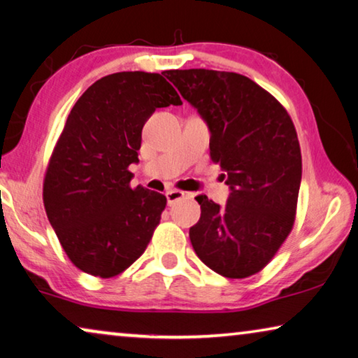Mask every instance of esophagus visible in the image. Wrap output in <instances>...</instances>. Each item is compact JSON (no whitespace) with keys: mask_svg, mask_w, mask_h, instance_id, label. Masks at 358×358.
Masks as SVG:
<instances>
[{"mask_svg":"<svg viewBox=\"0 0 358 358\" xmlns=\"http://www.w3.org/2000/svg\"><path fill=\"white\" fill-rule=\"evenodd\" d=\"M165 196H167V204L172 206L173 202H177L188 196V193H185V191H180V189H169L167 193H165Z\"/></svg>","mask_w":358,"mask_h":358,"instance_id":"obj_1","label":"esophagus"}]
</instances>
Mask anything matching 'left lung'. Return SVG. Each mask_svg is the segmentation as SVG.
<instances>
[{
  "instance_id": "left-lung-1",
  "label": "left lung",
  "mask_w": 358,
  "mask_h": 358,
  "mask_svg": "<svg viewBox=\"0 0 358 358\" xmlns=\"http://www.w3.org/2000/svg\"><path fill=\"white\" fill-rule=\"evenodd\" d=\"M210 128V157L227 172L225 207L196 197L201 218L189 239L202 262L231 280L265 268L294 227L302 156L287 110L234 72L167 71Z\"/></svg>"
}]
</instances>
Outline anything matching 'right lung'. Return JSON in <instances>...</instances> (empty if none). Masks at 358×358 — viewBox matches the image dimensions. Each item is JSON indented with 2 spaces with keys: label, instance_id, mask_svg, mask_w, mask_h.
<instances>
[{
  "label": "right lung",
  "instance_id": "obj_1",
  "mask_svg": "<svg viewBox=\"0 0 358 358\" xmlns=\"http://www.w3.org/2000/svg\"><path fill=\"white\" fill-rule=\"evenodd\" d=\"M180 106L161 73L117 72L80 96L48 162L43 204L64 252L85 273L112 278L141 257L167 197L131 188L141 130L157 108Z\"/></svg>",
  "mask_w": 358,
  "mask_h": 358
}]
</instances>
